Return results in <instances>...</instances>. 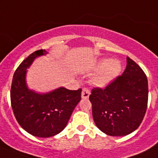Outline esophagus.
I'll use <instances>...</instances> for the list:
<instances>
[{
  "label": "esophagus",
  "mask_w": 158,
  "mask_h": 158,
  "mask_svg": "<svg viewBox=\"0 0 158 158\" xmlns=\"http://www.w3.org/2000/svg\"><path fill=\"white\" fill-rule=\"evenodd\" d=\"M89 95H90V91H89V89H83V91H82V94H81L82 98L88 99L89 98Z\"/></svg>",
  "instance_id": "1"
}]
</instances>
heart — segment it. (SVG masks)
<instances>
[{
  "mask_svg": "<svg viewBox=\"0 0 158 158\" xmlns=\"http://www.w3.org/2000/svg\"><path fill=\"white\" fill-rule=\"evenodd\" d=\"M98 71L93 77V84L99 88H104L111 83L121 71V64L117 60L102 59L95 66Z\"/></svg>",
  "mask_w": 158,
  "mask_h": 158,
  "instance_id": "b5f03b06",
  "label": "heart"
}]
</instances>
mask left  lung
I'll use <instances>...</instances> for the list:
<instances>
[{"instance_id": "1", "label": "left lung", "mask_w": 158, "mask_h": 158, "mask_svg": "<svg viewBox=\"0 0 158 158\" xmlns=\"http://www.w3.org/2000/svg\"><path fill=\"white\" fill-rule=\"evenodd\" d=\"M121 76L105 89H94L89 100L97 127L110 136L134 132L144 117L148 106V79L130 57Z\"/></svg>"}]
</instances>
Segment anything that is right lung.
I'll list each match as a JSON object with an SVG mask.
<instances>
[{
  "label": "right lung",
  "instance_id": "right-lung-1",
  "mask_svg": "<svg viewBox=\"0 0 158 158\" xmlns=\"http://www.w3.org/2000/svg\"><path fill=\"white\" fill-rule=\"evenodd\" d=\"M38 50L28 56L15 72L10 89L14 114L20 126L39 138L52 137L66 126L72 112L81 100L80 89L69 90L60 87L48 93H38L27 85V69L33 60L48 54Z\"/></svg>",
  "mask_w": 158,
  "mask_h": 158
}]
</instances>
